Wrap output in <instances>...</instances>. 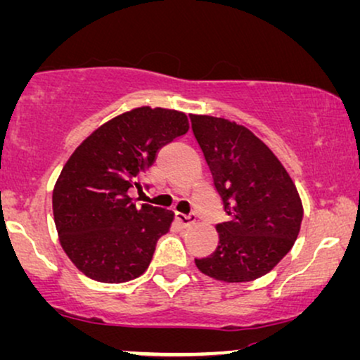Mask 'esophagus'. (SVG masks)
I'll list each match as a JSON object with an SVG mask.
<instances>
[{"label": "esophagus", "mask_w": 360, "mask_h": 360, "mask_svg": "<svg viewBox=\"0 0 360 360\" xmlns=\"http://www.w3.org/2000/svg\"><path fill=\"white\" fill-rule=\"evenodd\" d=\"M175 219H176V221H179V224H180L184 229L192 227V225L195 224V217H193V215H184V214H179V212H176Z\"/></svg>", "instance_id": "obj_1"}]
</instances>
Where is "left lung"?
<instances>
[{"mask_svg":"<svg viewBox=\"0 0 360 360\" xmlns=\"http://www.w3.org/2000/svg\"><path fill=\"white\" fill-rule=\"evenodd\" d=\"M190 120L229 215L217 225L214 254L195 259V265L215 281H255L294 247L302 200L281 160L248 128L208 115Z\"/></svg>","mask_w":360,"mask_h":360,"instance_id":"left-lung-1","label":"left lung"}]
</instances>
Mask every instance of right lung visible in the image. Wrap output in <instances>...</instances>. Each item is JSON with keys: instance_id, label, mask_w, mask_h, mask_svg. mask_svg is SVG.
<instances>
[{"instance_id": "obj_1", "label": "right lung", "mask_w": 360, "mask_h": 360, "mask_svg": "<svg viewBox=\"0 0 360 360\" xmlns=\"http://www.w3.org/2000/svg\"><path fill=\"white\" fill-rule=\"evenodd\" d=\"M187 115L140 106L96 128L72 153L53 188L60 243L75 267L93 281L122 283L140 277L173 212L136 205L128 190L157 152L188 131Z\"/></svg>"}]
</instances>
